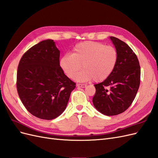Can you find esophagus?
<instances>
[{
  "label": "esophagus",
  "instance_id": "esophagus-1",
  "mask_svg": "<svg viewBox=\"0 0 158 158\" xmlns=\"http://www.w3.org/2000/svg\"><path fill=\"white\" fill-rule=\"evenodd\" d=\"M76 86L80 87V88H85V87H86V85H85V84H78L77 85H76Z\"/></svg>",
  "mask_w": 158,
  "mask_h": 158
}]
</instances>
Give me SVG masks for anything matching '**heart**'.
I'll list each match as a JSON object with an SVG mask.
<instances>
[{"mask_svg": "<svg viewBox=\"0 0 158 158\" xmlns=\"http://www.w3.org/2000/svg\"><path fill=\"white\" fill-rule=\"evenodd\" d=\"M118 59V51L114 47L89 41L76 45L73 54H64L60 59V66L69 78L100 82L113 73ZM81 67L83 70L76 75Z\"/></svg>", "mask_w": 158, "mask_h": 158, "instance_id": "b5f03b06", "label": "heart"}]
</instances>
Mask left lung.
Returning <instances> with one entry per match:
<instances>
[{"label":"left lung","mask_w":158,"mask_h":158,"mask_svg":"<svg viewBox=\"0 0 158 158\" xmlns=\"http://www.w3.org/2000/svg\"><path fill=\"white\" fill-rule=\"evenodd\" d=\"M118 51L117 64L103 82L95 84L94 107L107 116L117 115L131 106L139 88L140 66L135 52L126 43L110 37Z\"/></svg>","instance_id":"obj_1"}]
</instances>
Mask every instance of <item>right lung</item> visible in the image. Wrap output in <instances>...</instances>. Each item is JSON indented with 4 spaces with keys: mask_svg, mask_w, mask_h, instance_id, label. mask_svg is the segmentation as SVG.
<instances>
[{
    "mask_svg": "<svg viewBox=\"0 0 158 158\" xmlns=\"http://www.w3.org/2000/svg\"><path fill=\"white\" fill-rule=\"evenodd\" d=\"M59 56L53 40H47L31 47L19 63L18 95L26 109L37 118L51 120L59 117L76 87L61 69Z\"/></svg>",
    "mask_w": 158,
    "mask_h": 158,
    "instance_id": "obj_1",
    "label": "right lung"
}]
</instances>
